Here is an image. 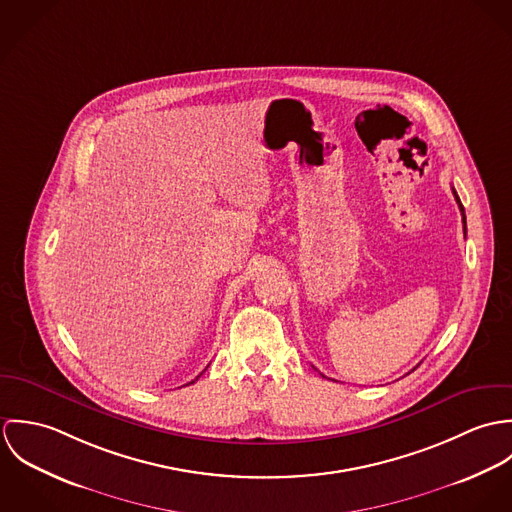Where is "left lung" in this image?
Here are the masks:
<instances>
[{"mask_svg":"<svg viewBox=\"0 0 512 512\" xmlns=\"http://www.w3.org/2000/svg\"><path fill=\"white\" fill-rule=\"evenodd\" d=\"M453 195H455V201H457V205H459V211H461V217H463V228H465V209H463V205H461V201H459L455 189H453ZM321 376H323V374H321Z\"/></svg>","mask_w":512,"mask_h":512,"instance_id":"1","label":"left lung"}]
</instances>
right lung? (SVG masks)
I'll return each instance as SVG.
<instances>
[{"label": "right lung", "mask_w": 512, "mask_h": 512, "mask_svg": "<svg viewBox=\"0 0 512 512\" xmlns=\"http://www.w3.org/2000/svg\"><path fill=\"white\" fill-rule=\"evenodd\" d=\"M197 378H199V376H197Z\"/></svg>", "instance_id": "1"}]
</instances>
